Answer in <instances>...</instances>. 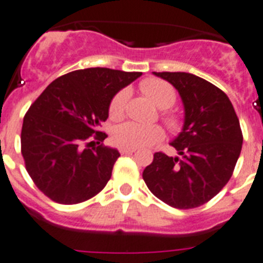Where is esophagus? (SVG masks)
<instances>
[{
  "label": "esophagus",
  "instance_id": "34e87169",
  "mask_svg": "<svg viewBox=\"0 0 263 263\" xmlns=\"http://www.w3.org/2000/svg\"><path fill=\"white\" fill-rule=\"evenodd\" d=\"M136 149H129V147H120L121 154H133Z\"/></svg>",
  "mask_w": 263,
  "mask_h": 263
}]
</instances>
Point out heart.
Here are the masks:
<instances>
[{"instance_id":"obj_1","label":"heart","mask_w":263,"mask_h":263,"mask_svg":"<svg viewBox=\"0 0 263 263\" xmlns=\"http://www.w3.org/2000/svg\"><path fill=\"white\" fill-rule=\"evenodd\" d=\"M141 89L159 109H169L176 102V90L166 81L158 80V78H149L141 84ZM127 100H129L127 89H122L114 96L109 106V114L111 118H120L122 116ZM165 121L172 129L178 127V120L174 116H166ZM163 136L165 133L161 126L141 125V123L133 122V121L121 123L113 130L114 143L121 147H129V149L152 146L162 140Z\"/></svg>"}]
</instances>
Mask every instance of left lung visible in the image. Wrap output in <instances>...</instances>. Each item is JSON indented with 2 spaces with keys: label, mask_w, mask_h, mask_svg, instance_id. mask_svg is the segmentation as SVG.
Segmentation results:
<instances>
[{
  "label": "left lung",
  "mask_w": 263,
  "mask_h": 263,
  "mask_svg": "<svg viewBox=\"0 0 263 263\" xmlns=\"http://www.w3.org/2000/svg\"><path fill=\"white\" fill-rule=\"evenodd\" d=\"M153 74L176 87L185 117L182 130L170 142L178 156L154 154L143 181L169 206L198 208L232 177L243 141L238 117L228 96L203 78L185 71Z\"/></svg>",
  "instance_id": "obj_1"
}]
</instances>
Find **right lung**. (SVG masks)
I'll use <instances>...</instances> for the list:
<instances>
[{"mask_svg":"<svg viewBox=\"0 0 263 263\" xmlns=\"http://www.w3.org/2000/svg\"><path fill=\"white\" fill-rule=\"evenodd\" d=\"M141 76L107 67L71 71L53 81L29 107L21 152L29 176L45 196L74 205L106 186L120 152L93 143L107 137L98 129L114 96Z\"/></svg>","mask_w":263,"mask_h":263,"instance_id":"add662e5","label":"right lung"}]
</instances>
